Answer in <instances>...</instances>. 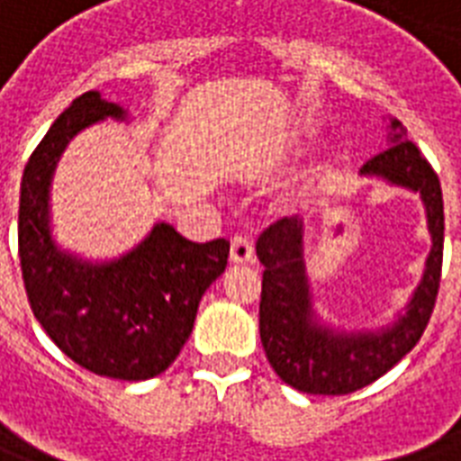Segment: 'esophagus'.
Returning <instances> with one entry per match:
<instances>
[{"instance_id":"esophagus-1","label":"esophagus","mask_w":461,"mask_h":461,"mask_svg":"<svg viewBox=\"0 0 461 461\" xmlns=\"http://www.w3.org/2000/svg\"><path fill=\"white\" fill-rule=\"evenodd\" d=\"M230 258L234 266H246L253 260V244L246 237H234L231 241V253Z\"/></svg>"}]
</instances>
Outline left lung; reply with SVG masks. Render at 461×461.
I'll return each instance as SVG.
<instances>
[{
    "mask_svg": "<svg viewBox=\"0 0 461 461\" xmlns=\"http://www.w3.org/2000/svg\"><path fill=\"white\" fill-rule=\"evenodd\" d=\"M358 174L419 194L430 234L429 258L421 282L394 321L375 330H344L322 321L313 306L302 220L285 217L260 234L256 253L266 267L260 342L275 373L299 393L349 394L371 385L414 349L436 306L443 267V191L429 159L407 140L400 119L390 117L387 148Z\"/></svg>",
    "mask_w": 461,
    "mask_h": 461,
    "instance_id": "8db88e82",
    "label": "left lung"
}]
</instances>
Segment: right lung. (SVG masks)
Returning <instances> with one entry per match:
<instances>
[{
	"label": "right lung",
	"mask_w": 461,
	"mask_h": 461,
	"mask_svg": "<svg viewBox=\"0 0 461 461\" xmlns=\"http://www.w3.org/2000/svg\"><path fill=\"white\" fill-rule=\"evenodd\" d=\"M129 112L97 90L76 97L32 150L21 179L18 258L32 313L52 342L83 368L117 380H148L169 368L194 330L205 289L224 273L230 241L195 244L155 222L131 251L88 260L52 237L50 188L71 139Z\"/></svg>",
	"instance_id": "add662e5"
}]
</instances>
